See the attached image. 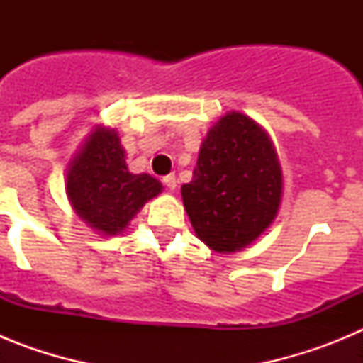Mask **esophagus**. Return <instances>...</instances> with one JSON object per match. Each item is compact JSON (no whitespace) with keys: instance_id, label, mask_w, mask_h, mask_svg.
<instances>
[{"instance_id":"34e87169","label":"esophagus","mask_w":363,"mask_h":363,"mask_svg":"<svg viewBox=\"0 0 363 363\" xmlns=\"http://www.w3.org/2000/svg\"><path fill=\"white\" fill-rule=\"evenodd\" d=\"M176 184H178V182H176V176L174 174H167L165 178H163V185H165V187L169 189V191H174Z\"/></svg>"}]
</instances>
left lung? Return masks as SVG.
Listing matches in <instances>:
<instances>
[{"label":"left lung","mask_w":363,"mask_h":363,"mask_svg":"<svg viewBox=\"0 0 363 363\" xmlns=\"http://www.w3.org/2000/svg\"><path fill=\"white\" fill-rule=\"evenodd\" d=\"M281 182L269 134L233 111L205 136L192 179L182 185V198L198 238L216 252H236L274 221Z\"/></svg>","instance_id":"left-lung-1"}]
</instances>
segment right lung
Here are the masks:
<instances>
[{
  "mask_svg": "<svg viewBox=\"0 0 363 363\" xmlns=\"http://www.w3.org/2000/svg\"><path fill=\"white\" fill-rule=\"evenodd\" d=\"M67 196L74 211L98 233L120 234L143 205L163 191L150 174H133L116 129L96 127L69 163Z\"/></svg>",
  "mask_w": 363,
  "mask_h": 363,
  "instance_id": "add662e5",
  "label": "right lung"
}]
</instances>
